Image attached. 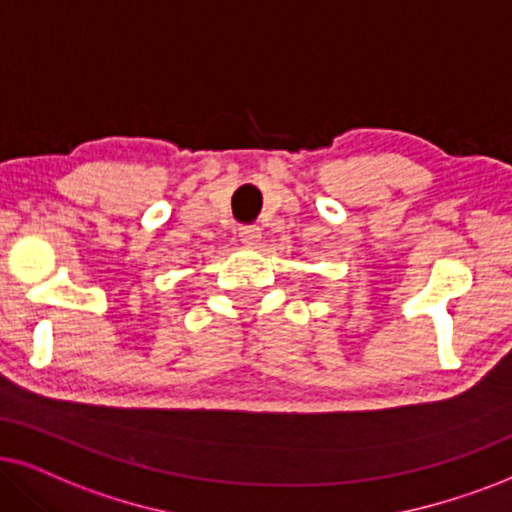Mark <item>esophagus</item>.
<instances>
[{"label":"esophagus","instance_id":"obj_1","mask_svg":"<svg viewBox=\"0 0 512 512\" xmlns=\"http://www.w3.org/2000/svg\"><path fill=\"white\" fill-rule=\"evenodd\" d=\"M262 238V231L260 226H243L241 231H238V241H241L243 245H248V248H252V245H257V241Z\"/></svg>","mask_w":512,"mask_h":512}]
</instances>
